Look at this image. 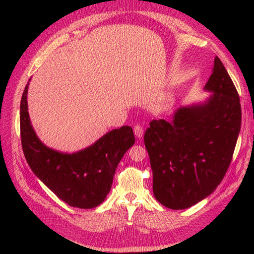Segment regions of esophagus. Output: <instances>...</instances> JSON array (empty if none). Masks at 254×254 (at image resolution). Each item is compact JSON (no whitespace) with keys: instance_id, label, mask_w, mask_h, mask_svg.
Instances as JSON below:
<instances>
[{"instance_id":"esophagus-1","label":"esophagus","mask_w":254,"mask_h":254,"mask_svg":"<svg viewBox=\"0 0 254 254\" xmlns=\"http://www.w3.org/2000/svg\"><path fill=\"white\" fill-rule=\"evenodd\" d=\"M134 134H135V136L137 138H141L144 134V128L142 126H139V124H136L135 127H134Z\"/></svg>"}]
</instances>
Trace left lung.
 Segmentation results:
<instances>
[{
  "label": "left lung",
  "instance_id": "left-lung-1",
  "mask_svg": "<svg viewBox=\"0 0 254 254\" xmlns=\"http://www.w3.org/2000/svg\"><path fill=\"white\" fill-rule=\"evenodd\" d=\"M204 102L180 107L170 120L149 123L144 142L156 199L171 209L195 205L222 182L241 127L239 95L216 57Z\"/></svg>",
  "mask_w": 254,
  "mask_h": 254
}]
</instances>
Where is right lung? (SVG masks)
I'll return each mask as SVG.
<instances>
[{
  "mask_svg": "<svg viewBox=\"0 0 254 254\" xmlns=\"http://www.w3.org/2000/svg\"><path fill=\"white\" fill-rule=\"evenodd\" d=\"M28 85L20 101V137L30 169L69 206L84 209L98 206L110 192L119 163L135 142L132 127L115 128L90 146L72 154L52 149L40 141L31 126Z\"/></svg>",
  "mask_w": 254,
  "mask_h": 254,
  "instance_id": "obj_1",
  "label": "right lung"
}]
</instances>
